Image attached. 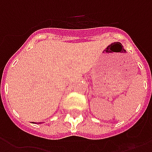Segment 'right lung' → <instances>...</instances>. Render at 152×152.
Listing matches in <instances>:
<instances>
[{
	"label": "right lung",
	"mask_w": 152,
	"mask_h": 152,
	"mask_svg": "<svg viewBox=\"0 0 152 152\" xmlns=\"http://www.w3.org/2000/svg\"><path fill=\"white\" fill-rule=\"evenodd\" d=\"M32 123H34V122H32ZM39 123V124H41V122H38Z\"/></svg>",
	"instance_id": "obj_1"
}]
</instances>
